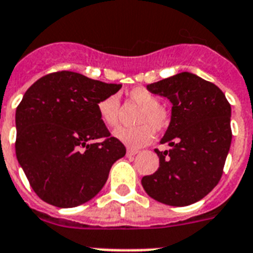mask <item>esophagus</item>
<instances>
[{
  "label": "esophagus",
  "mask_w": 253,
  "mask_h": 253,
  "mask_svg": "<svg viewBox=\"0 0 253 253\" xmlns=\"http://www.w3.org/2000/svg\"><path fill=\"white\" fill-rule=\"evenodd\" d=\"M137 153H139V150H136V149H127V156L128 157L136 156Z\"/></svg>",
  "instance_id": "esophagus-1"
}]
</instances>
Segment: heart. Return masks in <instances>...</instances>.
<instances>
[{"instance_id":"b5f03b06","label":"heart","mask_w":253,"mask_h":253,"mask_svg":"<svg viewBox=\"0 0 253 253\" xmlns=\"http://www.w3.org/2000/svg\"><path fill=\"white\" fill-rule=\"evenodd\" d=\"M130 100L140 105L137 113V126L120 127L114 131V137L130 148H140L148 145L154 139L156 131L166 130L169 125V113L166 108L159 105V99L146 90L145 87H135L128 91ZM120 97L109 95L103 97L97 104V113L104 125L114 127L120 120Z\"/></svg>"}]
</instances>
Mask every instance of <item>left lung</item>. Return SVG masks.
I'll list each match as a JSON object with an SVG mask.
<instances>
[{
	"label": "left lung",
	"instance_id": "1",
	"mask_svg": "<svg viewBox=\"0 0 253 253\" xmlns=\"http://www.w3.org/2000/svg\"><path fill=\"white\" fill-rule=\"evenodd\" d=\"M172 103L171 122L156 149L159 167L141 179L149 197L169 206H189L209 194L221 179L231 144V108L216 84L182 72L146 86Z\"/></svg>",
	"mask_w": 253,
	"mask_h": 253
}]
</instances>
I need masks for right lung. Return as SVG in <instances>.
Listing matches in <instances>:
<instances>
[{"label": "right lung", "mask_w": 253, "mask_h": 253, "mask_svg": "<svg viewBox=\"0 0 253 253\" xmlns=\"http://www.w3.org/2000/svg\"><path fill=\"white\" fill-rule=\"evenodd\" d=\"M121 87L61 71L46 74L27 90L15 114V152L42 201L76 207L103 189L126 148L110 136L97 104Z\"/></svg>", "instance_id": "add662e5"}]
</instances>
